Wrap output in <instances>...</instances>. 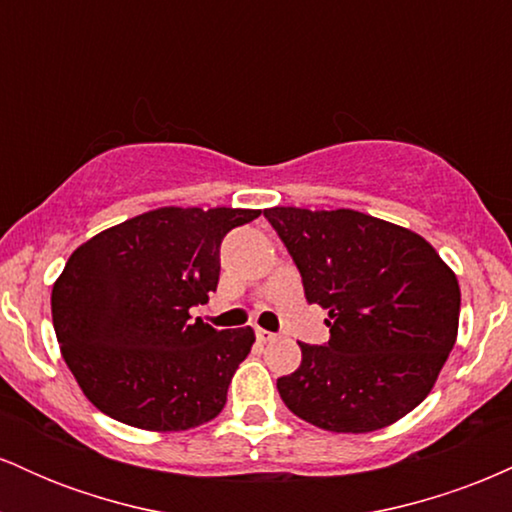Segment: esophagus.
I'll return each mask as SVG.
<instances>
[{"instance_id":"1","label":"esophagus","mask_w":512,"mask_h":512,"mask_svg":"<svg viewBox=\"0 0 512 512\" xmlns=\"http://www.w3.org/2000/svg\"><path fill=\"white\" fill-rule=\"evenodd\" d=\"M255 337H257V342L267 344V342H274V339H276V334H274V332H267V330H262V327H257V330H255Z\"/></svg>"}]
</instances>
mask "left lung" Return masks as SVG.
Here are the masks:
<instances>
[{
	"label": "left lung",
	"mask_w": 512,
	"mask_h": 512,
	"mask_svg": "<svg viewBox=\"0 0 512 512\" xmlns=\"http://www.w3.org/2000/svg\"><path fill=\"white\" fill-rule=\"evenodd\" d=\"M291 252L330 342L276 380L293 414L332 433H370L424 402L460 325V284L419 233L354 209H264Z\"/></svg>",
	"instance_id": "left-lung-1"
}]
</instances>
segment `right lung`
<instances>
[{"mask_svg": "<svg viewBox=\"0 0 512 512\" xmlns=\"http://www.w3.org/2000/svg\"><path fill=\"white\" fill-rule=\"evenodd\" d=\"M260 209L161 207L72 252L52 286L60 351L88 402L144 431H187L221 414L252 327L192 320L219 284V248Z\"/></svg>", "mask_w": 512, "mask_h": 512, "instance_id": "1", "label": "right lung"}]
</instances>
